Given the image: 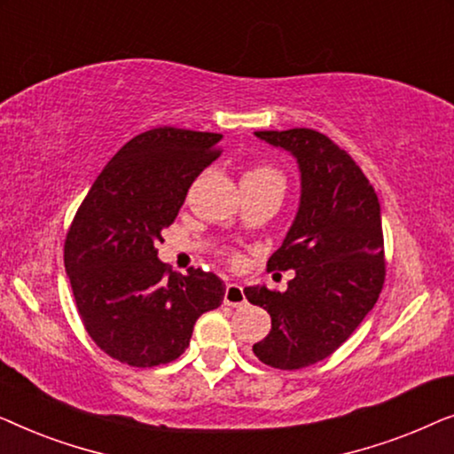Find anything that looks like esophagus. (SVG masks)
<instances>
[{
    "label": "esophagus",
    "instance_id": "esophagus-1",
    "mask_svg": "<svg viewBox=\"0 0 454 454\" xmlns=\"http://www.w3.org/2000/svg\"><path fill=\"white\" fill-rule=\"evenodd\" d=\"M223 301H225V306H231V308L246 306L247 300H246L244 287H241V285H238V283H229L225 287V295H223Z\"/></svg>",
    "mask_w": 454,
    "mask_h": 454
}]
</instances>
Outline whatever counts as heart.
I'll return each instance as SVG.
<instances>
[{"instance_id":"1","label":"heart","mask_w":454,"mask_h":454,"mask_svg":"<svg viewBox=\"0 0 454 454\" xmlns=\"http://www.w3.org/2000/svg\"><path fill=\"white\" fill-rule=\"evenodd\" d=\"M244 179H278V182H283V176L275 169V167L256 165L252 167L250 171H246Z\"/></svg>"}]
</instances>
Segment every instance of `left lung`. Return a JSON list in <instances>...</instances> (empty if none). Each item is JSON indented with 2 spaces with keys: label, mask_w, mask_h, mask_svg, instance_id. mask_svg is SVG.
Wrapping results in <instances>:
<instances>
[{
  "label": "left lung",
  "mask_w": 454,
  "mask_h": 454,
  "mask_svg": "<svg viewBox=\"0 0 454 454\" xmlns=\"http://www.w3.org/2000/svg\"><path fill=\"white\" fill-rule=\"evenodd\" d=\"M300 163L301 202L269 270H295L287 291L246 287L272 328L252 347L277 370H301L331 356L380 295L387 260L380 202L368 177L328 136L309 128L256 132Z\"/></svg>",
  "instance_id": "obj_1"
}]
</instances>
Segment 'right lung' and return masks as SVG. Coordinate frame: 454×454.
<instances>
[{"label": "right lung", "mask_w": 454, "mask_h": 454, "mask_svg": "<svg viewBox=\"0 0 454 454\" xmlns=\"http://www.w3.org/2000/svg\"><path fill=\"white\" fill-rule=\"evenodd\" d=\"M221 134L154 128L126 142L80 204L64 262L80 320L117 362L169 364L188 349L196 320L219 308L213 272H171L157 258L194 179L221 154Z\"/></svg>", "instance_id": "1"}]
</instances>
